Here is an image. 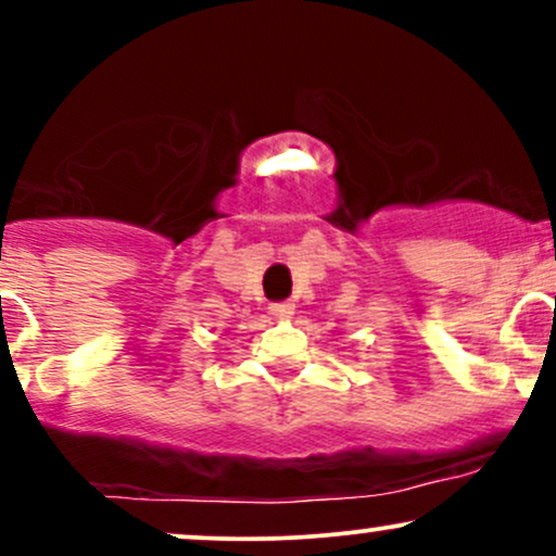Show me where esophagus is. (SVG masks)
<instances>
[{
  "label": "esophagus",
  "mask_w": 556,
  "mask_h": 556,
  "mask_svg": "<svg viewBox=\"0 0 556 556\" xmlns=\"http://www.w3.org/2000/svg\"><path fill=\"white\" fill-rule=\"evenodd\" d=\"M292 311H295V305H292V303H274L269 308V314L274 318H290Z\"/></svg>",
  "instance_id": "obj_1"
}]
</instances>
